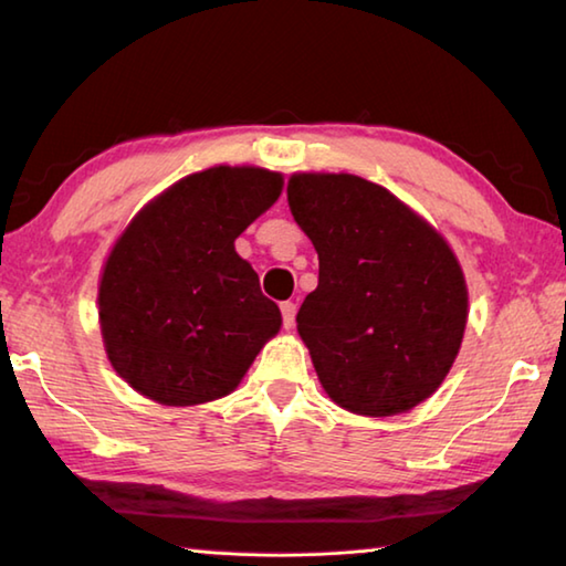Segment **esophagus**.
<instances>
[{
  "instance_id": "obj_1",
  "label": "esophagus",
  "mask_w": 566,
  "mask_h": 566,
  "mask_svg": "<svg viewBox=\"0 0 566 566\" xmlns=\"http://www.w3.org/2000/svg\"><path fill=\"white\" fill-rule=\"evenodd\" d=\"M281 313H283V327L285 329H291L293 325H295V313H297V307H295V303H281Z\"/></svg>"
}]
</instances>
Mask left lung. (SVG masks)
Here are the masks:
<instances>
[{"instance_id":"left-lung-1","label":"left lung","mask_w":566,"mask_h":566,"mask_svg":"<svg viewBox=\"0 0 566 566\" xmlns=\"http://www.w3.org/2000/svg\"><path fill=\"white\" fill-rule=\"evenodd\" d=\"M287 207L319 261L295 323L327 397L359 416L429 399L468 323L449 241L389 189L347 172L291 175Z\"/></svg>"}]
</instances>
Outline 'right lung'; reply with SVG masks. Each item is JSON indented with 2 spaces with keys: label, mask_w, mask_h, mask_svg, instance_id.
Returning a JSON list of instances; mask_svg holds the SVG:
<instances>
[{
  "label": "right lung",
  "mask_w": 566,
  "mask_h": 566,
  "mask_svg": "<svg viewBox=\"0 0 566 566\" xmlns=\"http://www.w3.org/2000/svg\"><path fill=\"white\" fill-rule=\"evenodd\" d=\"M281 191V172L209 167L147 201L117 237L98 281V323L113 369L137 394L163 407L227 397L279 335V305L233 241Z\"/></svg>",
  "instance_id": "1"
}]
</instances>
